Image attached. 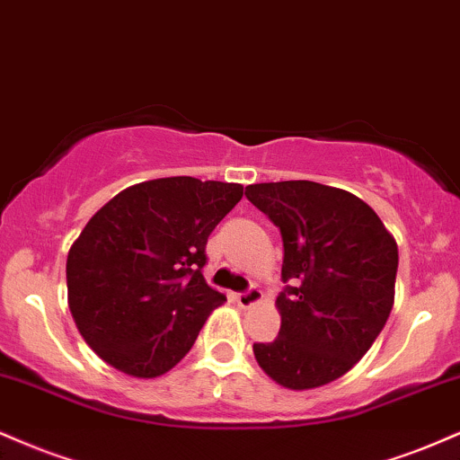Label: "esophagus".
<instances>
[{
    "mask_svg": "<svg viewBox=\"0 0 460 460\" xmlns=\"http://www.w3.org/2000/svg\"><path fill=\"white\" fill-rule=\"evenodd\" d=\"M236 299V304H239L241 307H252V305H256V304H261L262 301V293L258 288H250L247 290V293H239L234 296Z\"/></svg>",
    "mask_w": 460,
    "mask_h": 460,
    "instance_id": "esophagus-1",
    "label": "esophagus"
}]
</instances>
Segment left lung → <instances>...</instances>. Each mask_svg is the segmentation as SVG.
Segmentation results:
<instances>
[{
  "label": "left lung",
  "instance_id": "1",
  "mask_svg": "<svg viewBox=\"0 0 460 460\" xmlns=\"http://www.w3.org/2000/svg\"><path fill=\"white\" fill-rule=\"evenodd\" d=\"M245 196L282 232L286 290L258 366L286 390L340 379L368 353L394 305L398 245L364 199L312 181L261 182Z\"/></svg>",
  "mask_w": 460,
  "mask_h": 460
}]
</instances>
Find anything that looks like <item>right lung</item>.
<instances>
[{
  "mask_svg": "<svg viewBox=\"0 0 460 460\" xmlns=\"http://www.w3.org/2000/svg\"><path fill=\"white\" fill-rule=\"evenodd\" d=\"M243 185L170 176L96 210L66 258L68 307L88 347L137 379L165 375L226 301L202 275L207 241Z\"/></svg>",
  "mask_w": 460,
  "mask_h": 460,
  "instance_id": "right-lung-1",
  "label": "right lung"
}]
</instances>
